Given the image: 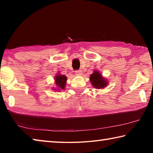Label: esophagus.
I'll use <instances>...</instances> for the list:
<instances>
[{"mask_svg": "<svg viewBox=\"0 0 153 153\" xmlns=\"http://www.w3.org/2000/svg\"><path fill=\"white\" fill-rule=\"evenodd\" d=\"M75 72H76V76H82V71L81 70V69H79V70H76Z\"/></svg>", "mask_w": 153, "mask_h": 153, "instance_id": "obj_1", "label": "esophagus"}]
</instances>
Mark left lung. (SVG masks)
<instances>
[{
  "instance_id": "left-lung-1",
  "label": "left lung",
  "mask_w": 153,
  "mask_h": 153,
  "mask_svg": "<svg viewBox=\"0 0 153 153\" xmlns=\"http://www.w3.org/2000/svg\"><path fill=\"white\" fill-rule=\"evenodd\" d=\"M90 82H91L92 86L97 88H102L107 85V81L102 77L101 74L98 71H94L91 76H90Z\"/></svg>"
}]
</instances>
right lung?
<instances>
[{
	"mask_svg": "<svg viewBox=\"0 0 153 153\" xmlns=\"http://www.w3.org/2000/svg\"><path fill=\"white\" fill-rule=\"evenodd\" d=\"M67 81L66 76L63 75H57L55 77V82L59 89H64Z\"/></svg>",
	"mask_w": 153,
	"mask_h": 153,
	"instance_id": "obj_1",
	"label": "right lung"
}]
</instances>
